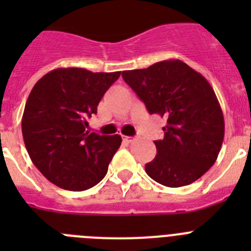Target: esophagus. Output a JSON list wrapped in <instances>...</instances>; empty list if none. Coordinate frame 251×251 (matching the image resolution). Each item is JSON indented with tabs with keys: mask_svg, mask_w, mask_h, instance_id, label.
<instances>
[{
	"mask_svg": "<svg viewBox=\"0 0 251 251\" xmlns=\"http://www.w3.org/2000/svg\"><path fill=\"white\" fill-rule=\"evenodd\" d=\"M134 139H136V137H128V136L123 137V141L127 142V143H130V142H133Z\"/></svg>",
	"mask_w": 251,
	"mask_h": 251,
	"instance_id": "obj_1",
	"label": "esophagus"
}]
</instances>
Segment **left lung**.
Masks as SVG:
<instances>
[{"label": "left lung", "instance_id": "8db88e82", "mask_svg": "<svg viewBox=\"0 0 251 251\" xmlns=\"http://www.w3.org/2000/svg\"><path fill=\"white\" fill-rule=\"evenodd\" d=\"M122 76L151 114L167 119L165 138L154 141L157 154L146 165L148 176L167 187H181L205 175L217 159L225 133L210 83L177 59L126 70Z\"/></svg>", "mask_w": 251, "mask_h": 251}]
</instances>
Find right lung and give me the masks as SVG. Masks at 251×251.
Returning <instances> with one entry per match:
<instances>
[{
	"label": "right lung",
	"instance_id": "right-lung-1",
	"mask_svg": "<svg viewBox=\"0 0 251 251\" xmlns=\"http://www.w3.org/2000/svg\"><path fill=\"white\" fill-rule=\"evenodd\" d=\"M121 72L59 68L34 85L22 115V136L31 161L57 187L84 191L99 183L121 147V136L86 130L104 93Z\"/></svg>",
	"mask_w": 251,
	"mask_h": 251
}]
</instances>
